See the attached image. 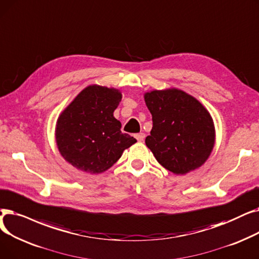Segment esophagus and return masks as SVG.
I'll return each mask as SVG.
<instances>
[{"label":"esophagus","instance_id":"obj_1","mask_svg":"<svg viewBox=\"0 0 259 259\" xmlns=\"http://www.w3.org/2000/svg\"><path fill=\"white\" fill-rule=\"evenodd\" d=\"M135 138H136L138 141H143L145 138V134L144 133H139L135 135Z\"/></svg>","mask_w":259,"mask_h":259}]
</instances>
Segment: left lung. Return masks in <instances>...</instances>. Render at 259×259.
<instances>
[{"label":"left lung","mask_w":259,"mask_h":259,"mask_svg":"<svg viewBox=\"0 0 259 259\" xmlns=\"http://www.w3.org/2000/svg\"><path fill=\"white\" fill-rule=\"evenodd\" d=\"M144 100L153 120L145 144L157 161L176 175L201 166L215 143L213 119L205 107L177 89L146 93Z\"/></svg>","instance_id":"obj_1"}]
</instances>
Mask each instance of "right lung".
<instances>
[{
    "label": "right lung",
    "instance_id": "right-lung-1",
    "mask_svg": "<svg viewBox=\"0 0 259 259\" xmlns=\"http://www.w3.org/2000/svg\"><path fill=\"white\" fill-rule=\"evenodd\" d=\"M122 95L118 90L91 85L63 110L57 121L59 152L72 166L100 174L114 165L137 140L122 134L114 117Z\"/></svg>",
    "mask_w": 259,
    "mask_h": 259
}]
</instances>
